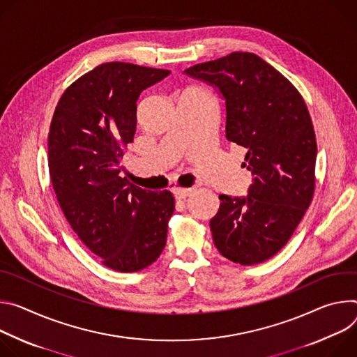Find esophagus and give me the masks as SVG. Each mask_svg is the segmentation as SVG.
Segmentation results:
<instances>
[{
	"label": "esophagus",
	"mask_w": 357,
	"mask_h": 357,
	"mask_svg": "<svg viewBox=\"0 0 357 357\" xmlns=\"http://www.w3.org/2000/svg\"><path fill=\"white\" fill-rule=\"evenodd\" d=\"M191 192H192V188H180V187L173 188V194L177 200L185 199V197H188Z\"/></svg>",
	"instance_id": "obj_1"
}]
</instances>
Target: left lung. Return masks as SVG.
<instances>
[{"label":"left lung","instance_id":"obj_1","mask_svg":"<svg viewBox=\"0 0 357 357\" xmlns=\"http://www.w3.org/2000/svg\"><path fill=\"white\" fill-rule=\"evenodd\" d=\"M184 72L218 88L225 136L247 149L243 167L254 177L247 197L220 195L213 241L235 264L264 262L285 247L313 199L318 149L306 103L281 72L251 52Z\"/></svg>","mask_w":357,"mask_h":357}]
</instances>
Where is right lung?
I'll return each instance as SVG.
<instances>
[{
	"instance_id": "1",
	"label": "right lung",
	"mask_w": 357,
	"mask_h": 357,
	"mask_svg": "<svg viewBox=\"0 0 357 357\" xmlns=\"http://www.w3.org/2000/svg\"><path fill=\"white\" fill-rule=\"evenodd\" d=\"M167 75L102 63L66 88L51 121L48 167L58 203L79 240L113 271L137 272L166 245L173 194L142 190L119 176V166L136 132L139 95Z\"/></svg>"
}]
</instances>
